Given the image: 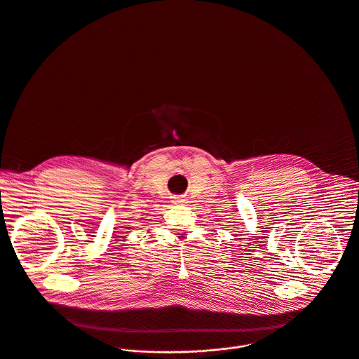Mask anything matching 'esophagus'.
Masks as SVG:
<instances>
[{
  "label": "esophagus",
  "instance_id": "34e87169",
  "mask_svg": "<svg viewBox=\"0 0 359 359\" xmlns=\"http://www.w3.org/2000/svg\"><path fill=\"white\" fill-rule=\"evenodd\" d=\"M174 203H175V205H185L187 202H185V199H182V198H174Z\"/></svg>",
  "mask_w": 359,
  "mask_h": 359
}]
</instances>
